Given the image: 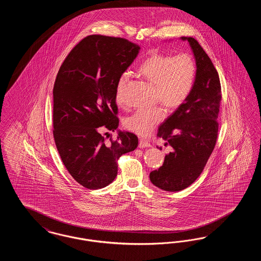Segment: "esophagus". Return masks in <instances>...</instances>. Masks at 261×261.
Wrapping results in <instances>:
<instances>
[{
	"label": "esophagus",
	"mask_w": 261,
	"mask_h": 261,
	"mask_svg": "<svg viewBox=\"0 0 261 261\" xmlns=\"http://www.w3.org/2000/svg\"><path fill=\"white\" fill-rule=\"evenodd\" d=\"M139 147L140 148H150L151 145L149 144V142L145 141V140H140L139 142Z\"/></svg>",
	"instance_id": "esophagus-1"
}]
</instances>
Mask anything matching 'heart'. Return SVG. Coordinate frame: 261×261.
<instances>
[{"instance_id":"heart-1","label":"heart","mask_w":261,"mask_h":261,"mask_svg":"<svg viewBox=\"0 0 261 261\" xmlns=\"http://www.w3.org/2000/svg\"><path fill=\"white\" fill-rule=\"evenodd\" d=\"M139 73L154 86L153 100L174 111L182 107L189 99L197 78V62L189 53L176 56L169 54H153L139 66ZM128 75H120L115 87V101L124 105L123 90ZM165 116L161 106L149 109H140L126 116L125 128L137 135L146 137L160 124Z\"/></svg>"}]
</instances>
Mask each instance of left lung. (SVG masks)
Masks as SVG:
<instances>
[{"label": "left lung", "instance_id": "1", "mask_svg": "<svg viewBox=\"0 0 261 261\" xmlns=\"http://www.w3.org/2000/svg\"><path fill=\"white\" fill-rule=\"evenodd\" d=\"M187 40L197 62V78L186 102L177 109L160 128L156 137L171 149L158 170L149 174L154 186L178 192L192 185L202 172L215 147L221 85L210 57L193 37ZM162 149V147H158Z\"/></svg>", "mask_w": 261, "mask_h": 261}]
</instances>
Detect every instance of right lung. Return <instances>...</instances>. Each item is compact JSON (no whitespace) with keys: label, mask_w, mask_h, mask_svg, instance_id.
<instances>
[{"label":"right lung","mask_w":261,"mask_h":261,"mask_svg":"<svg viewBox=\"0 0 261 261\" xmlns=\"http://www.w3.org/2000/svg\"><path fill=\"white\" fill-rule=\"evenodd\" d=\"M139 50L124 38L90 35L70 50L57 75L55 143L68 172L90 190L110 185L117 175L118 159L138 147L135 134L119 132L113 140L109 131L119 124L116 82Z\"/></svg>","instance_id":"1"}]
</instances>
